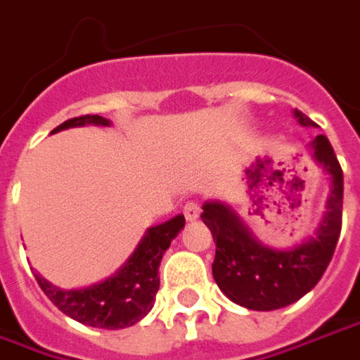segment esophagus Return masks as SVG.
Instances as JSON below:
<instances>
[{
    "mask_svg": "<svg viewBox=\"0 0 360 360\" xmlns=\"http://www.w3.org/2000/svg\"><path fill=\"white\" fill-rule=\"evenodd\" d=\"M182 213H184L186 221H195L198 217H200V204H195V202H188L182 207Z\"/></svg>",
    "mask_w": 360,
    "mask_h": 360,
    "instance_id": "34e87169",
    "label": "esophagus"
}]
</instances>
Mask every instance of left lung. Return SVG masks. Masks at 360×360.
<instances>
[{
  "instance_id": "obj_1",
  "label": "left lung",
  "mask_w": 360,
  "mask_h": 360,
  "mask_svg": "<svg viewBox=\"0 0 360 360\" xmlns=\"http://www.w3.org/2000/svg\"><path fill=\"white\" fill-rule=\"evenodd\" d=\"M294 117L302 127H316L298 109ZM309 153L329 176V195L316 235L306 241L272 249L255 237L231 205L219 200L202 205V219L215 241L213 278L223 294L243 308L270 311L298 302L319 282L335 252L343 213V170L326 135L309 143Z\"/></svg>"
}]
</instances>
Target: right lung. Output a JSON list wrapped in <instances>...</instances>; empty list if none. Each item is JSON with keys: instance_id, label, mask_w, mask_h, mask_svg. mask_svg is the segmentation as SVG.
<instances>
[{"instance_id": "1", "label": "right lung", "mask_w": 360, "mask_h": 360, "mask_svg": "<svg viewBox=\"0 0 360 360\" xmlns=\"http://www.w3.org/2000/svg\"><path fill=\"white\" fill-rule=\"evenodd\" d=\"M84 125L109 127L111 121L101 115H82L64 121L52 133ZM184 215H176L160 225L148 227L127 262L109 278L91 284L88 288H58L37 272L34 278L62 314L84 326L100 329H123L135 326L155 306L156 292L160 286V260L172 239L184 229Z\"/></svg>"}]
</instances>
